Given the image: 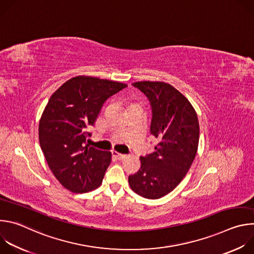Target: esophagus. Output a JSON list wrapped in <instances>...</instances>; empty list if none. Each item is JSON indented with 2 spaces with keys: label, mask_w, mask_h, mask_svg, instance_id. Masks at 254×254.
<instances>
[{
  "label": "esophagus",
  "mask_w": 254,
  "mask_h": 254,
  "mask_svg": "<svg viewBox=\"0 0 254 254\" xmlns=\"http://www.w3.org/2000/svg\"><path fill=\"white\" fill-rule=\"evenodd\" d=\"M112 154H113V157H115L116 159H118V160H124L125 158H126V155H123V154H119L118 152H116V151H113L112 152Z\"/></svg>",
  "instance_id": "esophagus-1"
}]
</instances>
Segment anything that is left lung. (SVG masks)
<instances>
[{
	"mask_svg": "<svg viewBox=\"0 0 254 254\" xmlns=\"http://www.w3.org/2000/svg\"><path fill=\"white\" fill-rule=\"evenodd\" d=\"M151 101V133L159 140L155 152L140 157L139 170L128 176L137 195L159 199L172 192L188 173L198 150L199 121L188 98L163 81L132 83Z\"/></svg>",
	"mask_w": 254,
	"mask_h": 254,
	"instance_id": "obj_1",
	"label": "left lung"
}]
</instances>
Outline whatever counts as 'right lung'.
Returning <instances> with one entry per match:
<instances>
[{
    "label": "right lung",
    "instance_id": "add662e5",
    "mask_svg": "<svg viewBox=\"0 0 254 254\" xmlns=\"http://www.w3.org/2000/svg\"><path fill=\"white\" fill-rule=\"evenodd\" d=\"M127 85L79 75L64 82L50 97L39 122V142L48 167L72 193L100 186L112 154L89 147L87 129L104 101Z\"/></svg>",
    "mask_w": 254,
    "mask_h": 254
}]
</instances>
